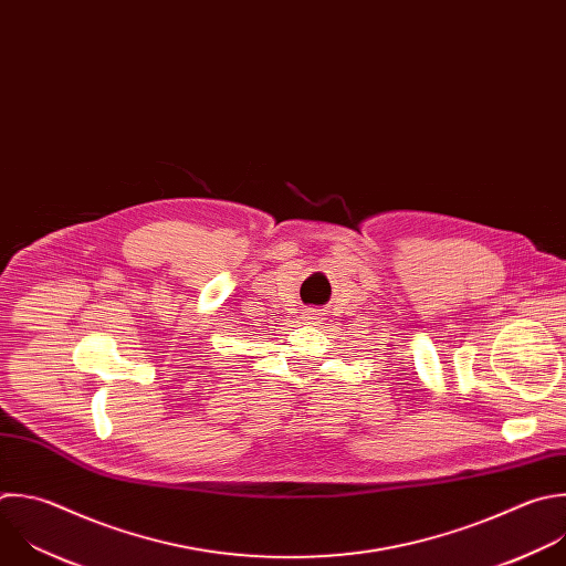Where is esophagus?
Here are the masks:
<instances>
[{"label": "esophagus", "mask_w": 566, "mask_h": 566, "mask_svg": "<svg viewBox=\"0 0 566 566\" xmlns=\"http://www.w3.org/2000/svg\"><path fill=\"white\" fill-rule=\"evenodd\" d=\"M306 319H308V322H311V324H317V319H319V315H317V313H315V311H308V313H306Z\"/></svg>", "instance_id": "34e87169"}]
</instances>
